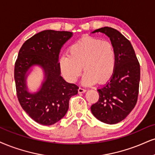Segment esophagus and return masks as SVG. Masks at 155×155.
<instances>
[{
	"label": "esophagus",
	"mask_w": 155,
	"mask_h": 155,
	"mask_svg": "<svg viewBox=\"0 0 155 155\" xmlns=\"http://www.w3.org/2000/svg\"><path fill=\"white\" fill-rule=\"evenodd\" d=\"M85 91H86V90L83 88V87H79V89H78V93H85Z\"/></svg>",
	"instance_id": "obj_1"
}]
</instances>
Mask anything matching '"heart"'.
<instances>
[{"label":"heart","mask_w":155,"mask_h":155,"mask_svg":"<svg viewBox=\"0 0 155 155\" xmlns=\"http://www.w3.org/2000/svg\"><path fill=\"white\" fill-rule=\"evenodd\" d=\"M117 54L109 41L94 37H83L70 46L68 54L61 55L59 64L63 75L71 83L78 81L82 70L83 83L93 85L108 81L115 72Z\"/></svg>","instance_id":"b5f03b06"}]
</instances>
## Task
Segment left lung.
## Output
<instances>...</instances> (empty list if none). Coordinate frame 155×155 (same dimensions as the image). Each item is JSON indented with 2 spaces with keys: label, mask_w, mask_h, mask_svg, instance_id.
Here are the masks:
<instances>
[{
  "label": "left lung",
  "mask_w": 155,
  "mask_h": 155,
  "mask_svg": "<svg viewBox=\"0 0 155 155\" xmlns=\"http://www.w3.org/2000/svg\"><path fill=\"white\" fill-rule=\"evenodd\" d=\"M110 38L117 54L115 72L104 86L99 87V100L91 107L93 116L101 122L115 124L123 121L136 106L140 81V66L130 41L111 27L92 32Z\"/></svg>",
  "instance_id": "obj_1"
}]
</instances>
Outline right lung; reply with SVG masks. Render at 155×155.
<instances>
[{"label": "right lung", "instance_id": "1", "mask_svg": "<svg viewBox=\"0 0 155 155\" xmlns=\"http://www.w3.org/2000/svg\"><path fill=\"white\" fill-rule=\"evenodd\" d=\"M72 35L45 30L26 40L19 50L14 69L17 97L23 109L41 125H53L62 119L70 98L78 94L79 87L64 81L59 64L61 49ZM34 66L42 68L44 79L37 91L30 92L26 78Z\"/></svg>", "mask_w": 155, "mask_h": 155}]
</instances>
